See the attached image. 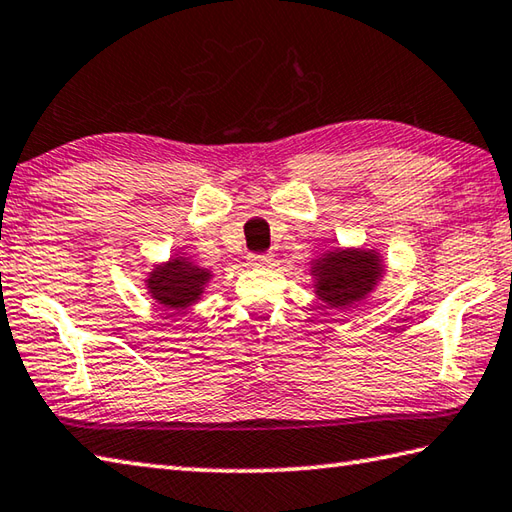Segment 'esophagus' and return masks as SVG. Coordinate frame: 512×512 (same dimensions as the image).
Masks as SVG:
<instances>
[{"mask_svg": "<svg viewBox=\"0 0 512 512\" xmlns=\"http://www.w3.org/2000/svg\"><path fill=\"white\" fill-rule=\"evenodd\" d=\"M248 264L255 266V268L273 266V255L271 253H255V255L248 257Z\"/></svg>", "mask_w": 512, "mask_h": 512, "instance_id": "1", "label": "esophagus"}]
</instances>
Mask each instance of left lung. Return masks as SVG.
<instances>
[{
	"label": "left lung",
	"mask_w": 512,
	"mask_h": 512,
	"mask_svg": "<svg viewBox=\"0 0 512 512\" xmlns=\"http://www.w3.org/2000/svg\"><path fill=\"white\" fill-rule=\"evenodd\" d=\"M315 275V293L329 306H349L365 297L383 275L376 253L365 250H336L324 255L311 271Z\"/></svg>",
	"instance_id": "left-lung-1"
}]
</instances>
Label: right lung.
<instances>
[{
    "label": "right lung",
    "mask_w": 512,
    "mask_h": 512,
    "mask_svg": "<svg viewBox=\"0 0 512 512\" xmlns=\"http://www.w3.org/2000/svg\"><path fill=\"white\" fill-rule=\"evenodd\" d=\"M210 273L197 268L185 257L170 259L147 277V288L156 302L170 311H181L199 300Z\"/></svg>",
    "instance_id": "1"
}]
</instances>
